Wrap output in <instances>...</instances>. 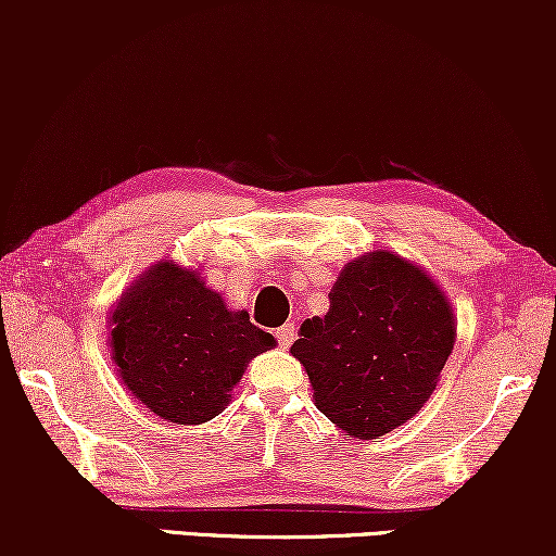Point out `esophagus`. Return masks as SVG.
I'll list each match as a JSON object with an SVG mask.
<instances>
[{"label": "esophagus", "mask_w": 556, "mask_h": 556, "mask_svg": "<svg viewBox=\"0 0 556 556\" xmlns=\"http://www.w3.org/2000/svg\"><path fill=\"white\" fill-rule=\"evenodd\" d=\"M295 337H298L295 324H285V327L277 329V342L282 344V348H290V344L295 342Z\"/></svg>", "instance_id": "esophagus-1"}]
</instances>
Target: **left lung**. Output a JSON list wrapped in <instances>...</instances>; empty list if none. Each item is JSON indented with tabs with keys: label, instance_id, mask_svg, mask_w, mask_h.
I'll return each mask as SVG.
<instances>
[{
	"label": "left lung",
	"instance_id": "8db88e82",
	"mask_svg": "<svg viewBox=\"0 0 556 556\" xmlns=\"http://www.w3.org/2000/svg\"><path fill=\"white\" fill-rule=\"evenodd\" d=\"M455 337V311L437 279L379 248L344 264L327 316L305 318L290 353L308 374L318 410L361 442L426 405Z\"/></svg>",
	"mask_w": 556,
	"mask_h": 556
}]
</instances>
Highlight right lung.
Instances as JSON below:
<instances>
[{"label":"right lung","instance_id":"1","mask_svg":"<svg viewBox=\"0 0 556 556\" xmlns=\"http://www.w3.org/2000/svg\"><path fill=\"white\" fill-rule=\"evenodd\" d=\"M119 381L149 413L180 426L206 424L229 405L248 363L277 340L229 308L201 271L156 261L110 314Z\"/></svg>","mask_w":556,"mask_h":556}]
</instances>
